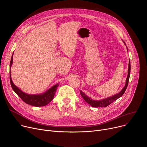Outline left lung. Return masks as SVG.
<instances>
[{
	"label": "left lung",
	"mask_w": 147,
	"mask_h": 147,
	"mask_svg": "<svg viewBox=\"0 0 147 147\" xmlns=\"http://www.w3.org/2000/svg\"><path fill=\"white\" fill-rule=\"evenodd\" d=\"M125 44V43L124 42ZM126 45V44H125ZM128 51V50H127ZM130 59L129 61V67H128V74L127 78L126 80V83H125V86L123 87V88L121 89L120 92H119L118 94H115L112 96L110 97H108L101 100H94L93 99H92L89 98L88 96H87L83 92L82 90H80V94L83 99L86 102H88L89 105H90L92 107H106L108 105H109L111 103H113L114 101H116L117 99H119L120 97H121L126 91V89L127 87V84L129 80V77H130Z\"/></svg>",
	"instance_id": "8db88e82"
}]
</instances>
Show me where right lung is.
Segmentation results:
<instances>
[{
	"instance_id": "add662e5",
	"label": "right lung",
	"mask_w": 147,
	"mask_h": 147,
	"mask_svg": "<svg viewBox=\"0 0 147 147\" xmlns=\"http://www.w3.org/2000/svg\"><path fill=\"white\" fill-rule=\"evenodd\" d=\"M13 52L12 53L11 62H10V71H11V68L13 63ZM9 73H10L9 74L10 82H11L12 89L24 102L34 107H42L48 104L53 99L54 95H55V94L56 92L57 87L59 86L58 83L56 84L55 85H53L52 87H51L50 89H49L48 90H46L45 92L42 94H28L25 93L24 92H22L17 86L15 85L11 78V71H9Z\"/></svg>"
}]
</instances>
